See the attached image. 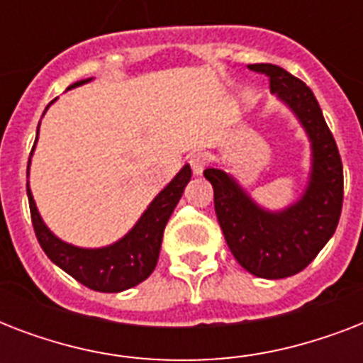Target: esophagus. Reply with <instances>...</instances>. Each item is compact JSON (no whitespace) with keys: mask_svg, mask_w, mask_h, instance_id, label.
<instances>
[{"mask_svg":"<svg viewBox=\"0 0 363 363\" xmlns=\"http://www.w3.org/2000/svg\"><path fill=\"white\" fill-rule=\"evenodd\" d=\"M188 162H190V165H192L194 173H196V175H199V173H203L205 165H207V156H205L203 152H194V154H190Z\"/></svg>","mask_w":363,"mask_h":363,"instance_id":"obj_1","label":"esophagus"}]
</instances>
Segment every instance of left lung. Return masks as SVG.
I'll return each mask as SVG.
<instances>
[{"label": "left lung", "instance_id": "obj_1", "mask_svg": "<svg viewBox=\"0 0 363 363\" xmlns=\"http://www.w3.org/2000/svg\"><path fill=\"white\" fill-rule=\"evenodd\" d=\"M269 77L271 92L286 104L307 131L313 169L301 199L284 211H265L238 181L218 167L205 179L215 190V211L228 247L239 264L262 279H284L305 269L330 241L343 209V164L315 94L279 65L254 64Z\"/></svg>", "mask_w": 363, "mask_h": 363}]
</instances>
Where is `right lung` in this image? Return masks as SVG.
Masks as SVG:
<instances>
[{"label":"right lung","mask_w":363,"mask_h":363,"mask_svg":"<svg viewBox=\"0 0 363 363\" xmlns=\"http://www.w3.org/2000/svg\"><path fill=\"white\" fill-rule=\"evenodd\" d=\"M88 81H92V79L75 82V84H71L69 90L81 86ZM37 135H39V128H37ZM33 148H31V152H33ZM190 177H192V169H190V165H184L177 173L175 179L154 198V201L148 205V209L143 213L135 226L131 228L121 241L104 248H79L56 238L45 226L30 192V186H28V201H30L31 222H33L37 241L45 254L58 265L60 269H64L67 275H71L75 281L88 286L90 290L113 294L137 286L152 273L158 264L165 224L179 203Z\"/></svg>","instance_id":"obj_1"}]
</instances>
